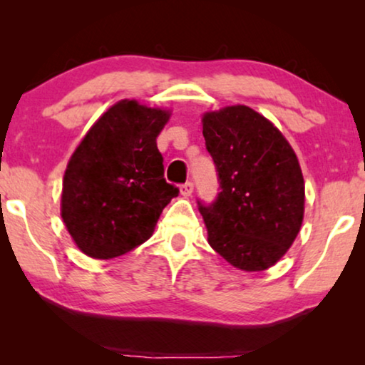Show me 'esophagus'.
Returning a JSON list of instances; mask_svg holds the SVG:
<instances>
[{"instance_id":"34e87169","label":"esophagus","mask_w":365,"mask_h":365,"mask_svg":"<svg viewBox=\"0 0 365 365\" xmlns=\"http://www.w3.org/2000/svg\"><path fill=\"white\" fill-rule=\"evenodd\" d=\"M192 192H194V184H192L191 181L184 182L182 186H181V194H182V196H184V197H189Z\"/></svg>"}]
</instances>
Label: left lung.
Wrapping results in <instances>:
<instances>
[{"mask_svg":"<svg viewBox=\"0 0 365 365\" xmlns=\"http://www.w3.org/2000/svg\"><path fill=\"white\" fill-rule=\"evenodd\" d=\"M202 134L221 192L199 204L207 242L236 269L272 267L296 241L304 221L302 169L284 134L244 104L202 114Z\"/></svg>","mask_w":365,"mask_h":365,"instance_id":"1","label":"left lung"}]
</instances>
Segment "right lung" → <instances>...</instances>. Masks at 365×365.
Returning <instances> with one entry per match:
<instances>
[{
  "label": "right lung",
  "mask_w": 365,
  "mask_h": 365,
  "mask_svg": "<svg viewBox=\"0 0 365 365\" xmlns=\"http://www.w3.org/2000/svg\"><path fill=\"white\" fill-rule=\"evenodd\" d=\"M169 118L171 109L121 99L74 149L63 176L61 217L83 254L108 261L153 236L179 192L164 179L156 146Z\"/></svg>",
  "instance_id": "add662e5"
}]
</instances>
